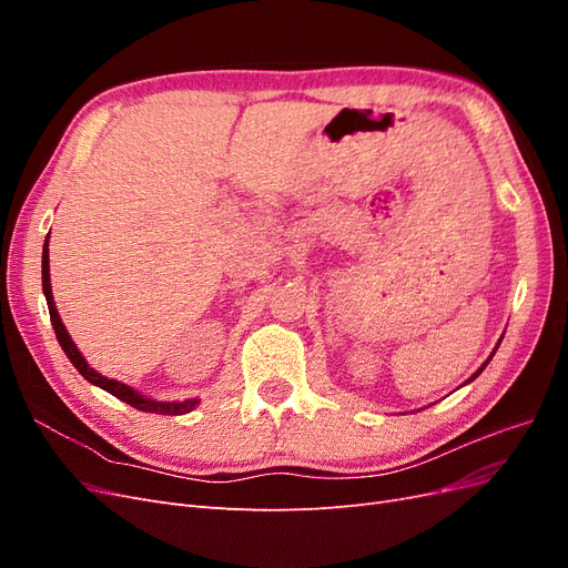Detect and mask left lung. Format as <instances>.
<instances>
[{"label":"left lung","mask_w":568,"mask_h":568,"mask_svg":"<svg viewBox=\"0 0 568 568\" xmlns=\"http://www.w3.org/2000/svg\"><path fill=\"white\" fill-rule=\"evenodd\" d=\"M488 363H490V357H488V359H486V365H488ZM486 365H484V367H486ZM484 367H480V369H478V372H476V374H474V376H471V379H476V376H478V374H480V372H484ZM471 379H469V382H471Z\"/></svg>","instance_id":"left-lung-1"}]
</instances>
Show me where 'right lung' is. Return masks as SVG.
<instances>
[{"label":"right lung","mask_w":568,"mask_h":568,"mask_svg":"<svg viewBox=\"0 0 568 568\" xmlns=\"http://www.w3.org/2000/svg\"><path fill=\"white\" fill-rule=\"evenodd\" d=\"M49 239V236H47ZM42 291H44V298H47V305H49V317H51V326H54V334L61 343L63 353L68 355V359L75 365V369L88 379L90 384H97L99 388L109 390L111 395H115V398H120L123 403L142 409V412H156V415H184V412L194 409L199 405V400H184V403H153L149 398H144V395H140L136 390H132L130 386L120 384L115 379H106V376H101L99 372H94L88 359H84L80 355V351L75 348V343L71 341V336H68L65 326L61 324V317L57 313V305H54V296H51V284H49V248L44 244V251H42Z\"/></svg>","instance_id":"right-lung-1"}]
</instances>
